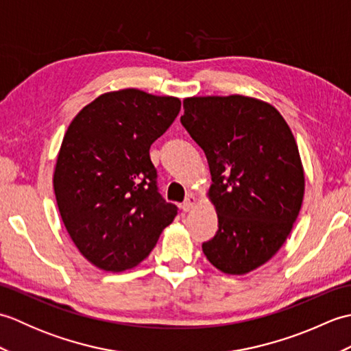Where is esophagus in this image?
Segmentation results:
<instances>
[{
  "mask_svg": "<svg viewBox=\"0 0 351 351\" xmlns=\"http://www.w3.org/2000/svg\"><path fill=\"white\" fill-rule=\"evenodd\" d=\"M196 196H193V195H189L187 196V199L184 200V204H182V211H185V213H189V211H191L193 210V206L196 205Z\"/></svg>",
  "mask_w": 351,
  "mask_h": 351,
  "instance_id": "esophagus-1",
  "label": "esophagus"
}]
</instances>
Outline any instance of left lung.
<instances>
[{"instance_id":"8db88e82","label":"left lung","mask_w":351,"mask_h":351,"mask_svg":"<svg viewBox=\"0 0 351 351\" xmlns=\"http://www.w3.org/2000/svg\"><path fill=\"white\" fill-rule=\"evenodd\" d=\"M181 123L204 149L208 197L219 230L202 244L226 274H245L271 259L293 229L304 195L295 138L271 104L243 95L184 99Z\"/></svg>"}]
</instances>
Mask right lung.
I'll use <instances>...</instances> for the list:
<instances>
[{"label": "right lung", "mask_w": 351, "mask_h": 351, "mask_svg": "<svg viewBox=\"0 0 351 351\" xmlns=\"http://www.w3.org/2000/svg\"><path fill=\"white\" fill-rule=\"evenodd\" d=\"M180 110L173 96L123 88L98 96L64 134L52 180L57 206L81 255L101 270L140 264L178 214L158 193L149 149Z\"/></svg>", "instance_id": "right-lung-1"}]
</instances>
